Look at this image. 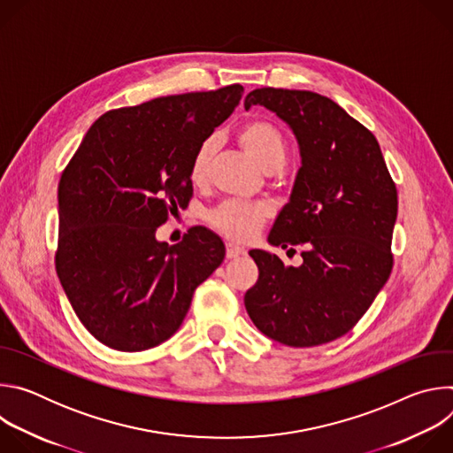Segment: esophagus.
<instances>
[{
    "label": "esophagus",
    "instance_id": "1",
    "mask_svg": "<svg viewBox=\"0 0 453 453\" xmlns=\"http://www.w3.org/2000/svg\"><path fill=\"white\" fill-rule=\"evenodd\" d=\"M242 254H245L243 247H240L236 243H231V242L226 243V257H229V260H233V257H238Z\"/></svg>",
    "mask_w": 453,
    "mask_h": 453
}]
</instances>
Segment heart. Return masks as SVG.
Masks as SVG:
<instances>
[{"instance_id":"b5f03b06","label":"heart","mask_w":453,"mask_h":453,"mask_svg":"<svg viewBox=\"0 0 453 453\" xmlns=\"http://www.w3.org/2000/svg\"><path fill=\"white\" fill-rule=\"evenodd\" d=\"M236 140L243 152L264 172L269 168L278 170L285 161V136L269 119H249L240 127ZM213 152V138L201 142L197 149L193 150L188 165V177L196 186L206 182ZM271 213L273 210L265 203H224L208 213V222L213 229H217L219 233L231 240L249 242L264 227Z\"/></svg>"}]
</instances>
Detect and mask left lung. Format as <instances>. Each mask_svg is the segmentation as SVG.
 I'll return each mask as SVG.
<instances>
[{
	"instance_id": "left-lung-1",
	"label": "left lung",
	"mask_w": 453,
	"mask_h": 453,
	"mask_svg": "<svg viewBox=\"0 0 453 453\" xmlns=\"http://www.w3.org/2000/svg\"><path fill=\"white\" fill-rule=\"evenodd\" d=\"M243 105L271 109L297 138L301 168L269 242L304 247L299 267L265 250L249 252L260 276L245 292L247 313L285 346L332 342L357 325L391 276L396 184L372 133L334 100L262 88Z\"/></svg>"
}]
</instances>
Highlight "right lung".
Segmentation results:
<instances>
[{
  "label": "right lung",
  "instance_id": "add662e5",
  "mask_svg": "<svg viewBox=\"0 0 453 453\" xmlns=\"http://www.w3.org/2000/svg\"><path fill=\"white\" fill-rule=\"evenodd\" d=\"M243 88L184 93L102 114L58 182L55 269L77 317L102 344L143 351L170 339L226 247L196 226L182 242L156 229L186 208L188 165L238 105Z\"/></svg>",
  "mask_w": 453,
  "mask_h": 453
}]
</instances>
